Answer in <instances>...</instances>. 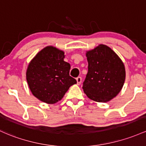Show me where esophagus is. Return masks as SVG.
Returning a JSON list of instances; mask_svg holds the SVG:
<instances>
[{
  "label": "esophagus",
  "instance_id": "1",
  "mask_svg": "<svg viewBox=\"0 0 146 146\" xmlns=\"http://www.w3.org/2000/svg\"><path fill=\"white\" fill-rule=\"evenodd\" d=\"M76 81H77V84L78 85H80L81 84V82H82V78L81 77H78L76 78Z\"/></svg>",
  "mask_w": 146,
  "mask_h": 146
}]
</instances>
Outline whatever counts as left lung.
I'll return each mask as SVG.
<instances>
[{
  "instance_id": "1",
  "label": "left lung",
  "mask_w": 146,
  "mask_h": 146,
  "mask_svg": "<svg viewBox=\"0 0 146 146\" xmlns=\"http://www.w3.org/2000/svg\"><path fill=\"white\" fill-rule=\"evenodd\" d=\"M86 57L89 65L82 86L84 94L95 102L110 101L119 94L125 80L123 61L105 44L87 50Z\"/></svg>"
}]
</instances>
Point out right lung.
<instances>
[{
    "instance_id": "obj_1",
    "label": "right lung",
    "mask_w": 146,
    "mask_h": 146,
    "mask_svg": "<svg viewBox=\"0 0 146 146\" xmlns=\"http://www.w3.org/2000/svg\"><path fill=\"white\" fill-rule=\"evenodd\" d=\"M63 50L52 46L39 51L28 64L26 80L33 96L47 104L62 100L70 86L76 84L69 76L70 65L64 61Z\"/></svg>"
}]
</instances>
